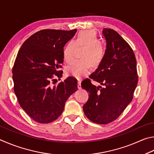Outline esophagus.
<instances>
[{
    "label": "esophagus",
    "instance_id": "obj_1",
    "mask_svg": "<svg viewBox=\"0 0 154 154\" xmlns=\"http://www.w3.org/2000/svg\"><path fill=\"white\" fill-rule=\"evenodd\" d=\"M81 88H82L81 87V80H78V88H79V89H80Z\"/></svg>",
    "mask_w": 154,
    "mask_h": 154
}]
</instances>
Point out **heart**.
<instances>
[{"label": "heart", "instance_id": "obj_1", "mask_svg": "<svg viewBox=\"0 0 154 154\" xmlns=\"http://www.w3.org/2000/svg\"><path fill=\"white\" fill-rule=\"evenodd\" d=\"M75 47H87L81 58L82 60H75L66 67V74L76 79L87 75L90 72L91 65L94 67H98L105 57V48L100 44V40L95 32L83 30L77 35L74 41H69L63 49L65 61L69 63L74 58Z\"/></svg>", "mask_w": 154, "mask_h": 154}]
</instances>
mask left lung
<instances>
[{"label":"left lung","mask_w":154,"mask_h":154,"mask_svg":"<svg viewBox=\"0 0 154 154\" xmlns=\"http://www.w3.org/2000/svg\"><path fill=\"white\" fill-rule=\"evenodd\" d=\"M102 34L106 40L105 57L89 78L103 87L93 85L89 79L83 80L81 87L89 93L83 106L86 116L95 123L106 125L117 119L131 102L138 76L130 45L114 29L104 28Z\"/></svg>","instance_id":"1"}]
</instances>
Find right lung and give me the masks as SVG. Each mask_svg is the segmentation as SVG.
<instances>
[{
	"mask_svg": "<svg viewBox=\"0 0 154 154\" xmlns=\"http://www.w3.org/2000/svg\"><path fill=\"white\" fill-rule=\"evenodd\" d=\"M76 31L42 29L29 37L17 53L12 71L14 92L21 108L37 122L57 119L77 90L76 80L71 76L57 85L51 82L61 78L63 47Z\"/></svg>",
	"mask_w": 154,
	"mask_h": 154,
	"instance_id": "add662e5",
	"label": "right lung"
}]
</instances>
